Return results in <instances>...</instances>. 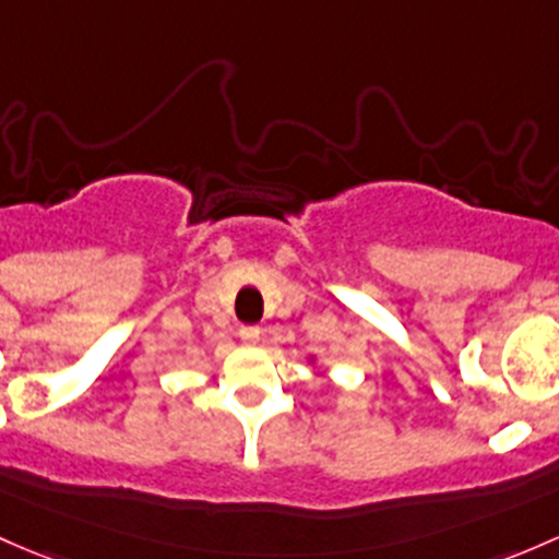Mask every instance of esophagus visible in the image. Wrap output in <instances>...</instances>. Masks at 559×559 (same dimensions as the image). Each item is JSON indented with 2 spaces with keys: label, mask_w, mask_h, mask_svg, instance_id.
Returning a JSON list of instances; mask_svg holds the SVG:
<instances>
[{
  "label": "esophagus",
  "mask_w": 559,
  "mask_h": 559,
  "mask_svg": "<svg viewBox=\"0 0 559 559\" xmlns=\"http://www.w3.org/2000/svg\"><path fill=\"white\" fill-rule=\"evenodd\" d=\"M240 340H243L246 345H257L260 343V337H262V332H260V326H240Z\"/></svg>",
  "instance_id": "34e87169"
}]
</instances>
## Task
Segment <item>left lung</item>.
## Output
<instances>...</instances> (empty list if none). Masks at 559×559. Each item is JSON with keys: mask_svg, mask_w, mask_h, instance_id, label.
I'll return each instance as SVG.
<instances>
[{"mask_svg": "<svg viewBox=\"0 0 559 559\" xmlns=\"http://www.w3.org/2000/svg\"><path fill=\"white\" fill-rule=\"evenodd\" d=\"M308 361H310V364H316V356H308Z\"/></svg>", "mask_w": 559, "mask_h": 559, "instance_id": "1", "label": "left lung"}]
</instances>
